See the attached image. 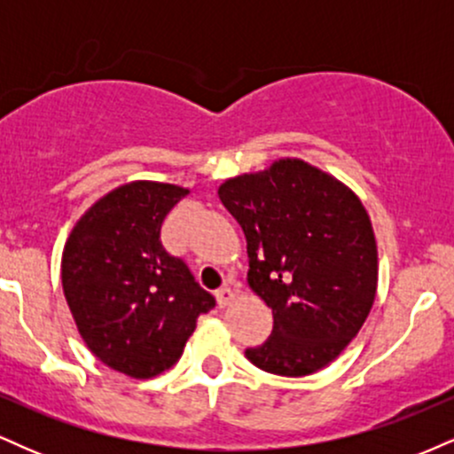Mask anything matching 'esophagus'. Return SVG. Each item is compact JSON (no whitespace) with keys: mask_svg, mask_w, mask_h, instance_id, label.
Wrapping results in <instances>:
<instances>
[{"mask_svg":"<svg viewBox=\"0 0 454 454\" xmlns=\"http://www.w3.org/2000/svg\"><path fill=\"white\" fill-rule=\"evenodd\" d=\"M234 296H237V293H234L232 288H228V286H222V288L215 293V299H217V303H220V307L231 305L234 301Z\"/></svg>","mask_w":454,"mask_h":454,"instance_id":"1","label":"esophagus"}]
</instances>
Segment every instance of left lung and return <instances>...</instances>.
<instances>
[{"mask_svg":"<svg viewBox=\"0 0 454 454\" xmlns=\"http://www.w3.org/2000/svg\"><path fill=\"white\" fill-rule=\"evenodd\" d=\"M217 194L243 228L249 288L273 309L270 337L245 356L278 376L320 372L376 301L378 245L361 198L299 158L226 179Z\"/></svg>","mask_w":454,"mask_h":454,"instance_id":"8db88e82","label":"left lung"}]
</instances>
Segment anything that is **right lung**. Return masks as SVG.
I'll use <instances>...</instances> for the list:
<instances>
[{
  "instance_id": "1",
  "label": "right lung",
  "mask_w": 454,
  "mask_h": 454,
  "mask_svg": "<svg viewBox=\"0 0 454 454\" xmlns=\"http://www.w3.org/2000/svg\"><path fill=\"white\" fill-rule=\"evenodd\" d=\"M187 187L129 181L81 215L64 245L61 286L93 356L129 378L160 376L179 361L215 299L170 256L160 228Z\"/></svg>"
}]
</instances>
